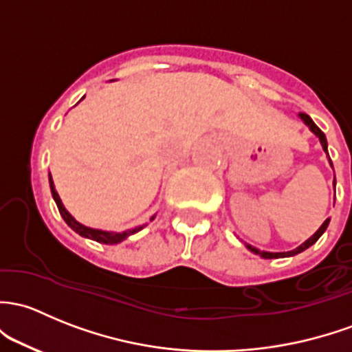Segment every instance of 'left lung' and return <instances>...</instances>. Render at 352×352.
<instances>
[{
	"instance_id": "1",
	"label": "left lung",
	"mask_w": 352,
	"mask_h": 352,
	"mask_svg": "<svg viewBox=\"0 0 352 352\" xmlns=\"http://www.w3.org/2000/svg\"><path fill=\"white\" fill-rule=\"evenodd\" d=\"M298 118H300V120L303 121V124H305L307 128L310 129V131L314 133V135L317 136V138H319V142H320V145H322V150L325 151V155H327V160H329V164H331V166H332V162H331V157H329V150H327V138H325V135L322 131H320V128L317 126L316 123H314L312 121V118L309 116V114H305V113H300L298 114ZM332 186H334V190H336V177H334V182H332ZM329 223H331V219H325L324 223H322V226H320L319 229H317L316 232H314L312 236H310L309 239H307V241H303L300 246L298 248H295V250H292V251H282V253H272V251H263V250H258V248H254V246H251V244H248V243H244L246 244V248L248 250L251 251V253H254V254H260L261 258H266V260H272V258H287V256H295V254H298V253H302V251H305L307 248H310L312 246L314 243H317V239L320 238V236L324 234L325 232V229H327V226H329Z\"/></svg>"
}]
</instances>
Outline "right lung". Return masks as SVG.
I'll return each mask as SVG.
<instances>
[{"label": "right lung", "instance_id": "obj_1", "mask_svg": "<svg viewBox=\"0 0 352 352\" xmlns=\"http://www.w3.org/2000/svg\"><path fill=\"white\" fill-rule=\"evenodd\" d=\"M49 184H50V190H52V197H54L55 204L58 207V212H60V216L64 217V221L67 223V226L72 231H76L77 234L82 236V238H87V239H92V241H98V243H102V244H118L121 241H124V239L128 238V236L135 234V232L142 231L143 228H145L146 224H142V226H136V228L133 229H126V231H121V232H116V231H102V229H94V228H87V226L80 224L79 221L76 219V217L72 216V214L69 212L67 209H65V206L62 204L60 197H58L57 190H55V186H54V180H52V175L49 173ZM157 216V214H155ZM155 216L150 217V221L155 219Z\"/></svg>", "mask_w": 352, "mask_h": 352}]
</instances>
